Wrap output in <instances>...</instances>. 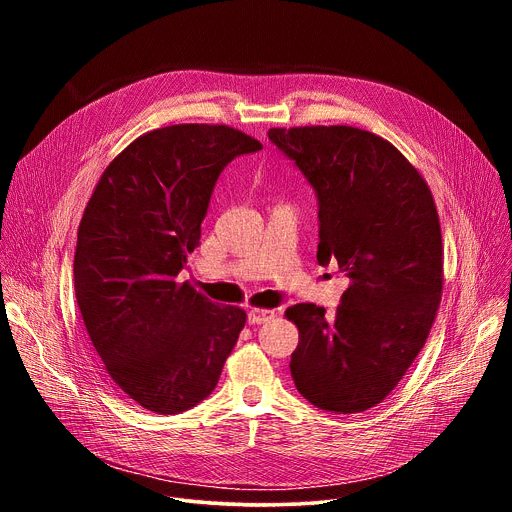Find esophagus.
<instances>
[{
  "mask_svg": "<svg viewBox=\"0 0 512 512\" xmlns=\"http://www.w3.org/2000/svg\"><path fill=\"white\" fill-rule=\"evenodd\" d=\"M275 318V310L269 308H253L249 310V324H265Z\"/></svg>",
  "mask_w": 512,
  "mask_h": 512,
  "instance_id": "esophagus-1",
  "label": "esophagus"
}]
</instances>
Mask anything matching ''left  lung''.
<instances>
[{"instance_id": "left-lung-1", "label": "left lung", "mask_w": 512, "mask_h": 512, "mask_svg": "<svg viewBox=\"0 0 512 512\" xmlns=\"http://www.w3.org/2000/svg\"><path fill=\"white\" fill-rule=\"evenodd\" d=\"M318 194V263L350 285L332 316L296 304L291 377L316 407L367 411L403 379L442 302L444 247L431 190L395 145L350 125L271 127Z\"/></svg>"}]
</instances>
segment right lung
<instances>
[{
	"mask_svg": "<svg viewBox=\"0 0 512 512\" xmlns=\"http://www.w3.org/2000/svg\"><path fill=\"white\" fill-rule=\"evenodd\" d=\"M261 148L229 125H168L133 139L93 190L75 296L103 369L143 409L174 415L206 399L247 322L178 273L200 243L218 176Z\"/></svg>",
	"mask_w": 512,
	"mask_h": 512,
	"instance_id": "right-lung-1",
	"label": "right lung"
}]
</instances>
